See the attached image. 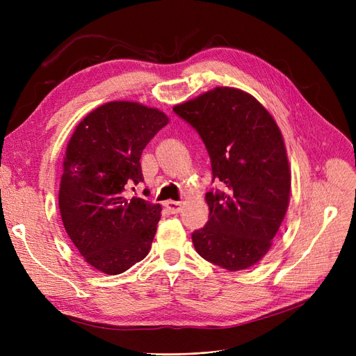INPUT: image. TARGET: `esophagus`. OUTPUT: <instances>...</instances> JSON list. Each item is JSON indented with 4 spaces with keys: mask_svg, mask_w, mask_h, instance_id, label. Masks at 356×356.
Masks as SVG:
<instances>
[{
    "mask_svg": "<svg viewBox=\"0 0 356 356\" xmlns=\"http://www.w3.org/2000/svg\"><path fill=\"white\" fill-rule=\"evenodd\" d=\"M166 209L170 212V213H178L181 212V208H182V202H175V200H168L165 203Z\"/></svg>",
    "mask_w": 356,
    "mask_h": 356,
    "instance_id": "34e87169",
    "label": "esophagus"
}]
</instances>
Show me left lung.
Returning a JSON list of instances; mask_svg holds the SVG:
<instances>
[{
    "label": "left lung",
    "instance_id": "obj_1",
    "mask_svg": "<svg viewBox=\"0 0 356 356\" xmlns=\"http://www.w3.org/2000/svg\"><path fill=\"white\" fill-rule=\"evenodd\" d=\"M175 114L202 138L211 159L209 220L191 233L204 260L243 270L270 250L289 202L286 149L273 117L250 93L215 88L179 104Z\"/></svg>",
    "mask_w": 356,
    "mask_h": 356
}]
</instances>
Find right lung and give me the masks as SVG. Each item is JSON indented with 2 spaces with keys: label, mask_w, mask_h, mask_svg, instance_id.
<instances>
[{
  "label": "right lung",
  "mask_w": 356,
  "mask_h": 356,
  "mask_svg": "<svg viewBox=\"0 0 356 356\" xmlns=\"http://www.w3.org/2000/svg\"><path fill=\"white\" fill-rule=\"evenodd\" d=\"M168 123L156 108L114 101L86 115L70 139L60 217L86 263L99 272L123 273L152 248L161 207L126 191L144 181L143 149Z\"/></svg>",
  "instance_id": "right-lung-1"
}]
</instances>
